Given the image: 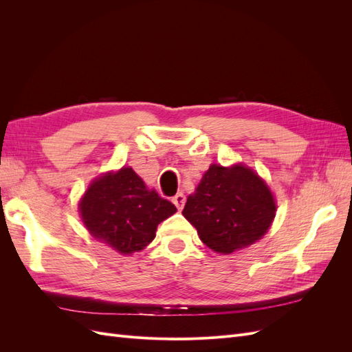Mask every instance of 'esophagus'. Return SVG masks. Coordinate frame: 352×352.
<instances>
[{"label": "esophagus", "instance_id": "34e87169", "mask_svg": "<svg viewBox=\"0 0 352 352\" xmlns=\"http://www.w3.org/2000/svg\"><path fill=\"white\" fill-rule=\"evenodd\" d=\"M172 201H173V204L177 207V210H182L184 206H185V195H184L182 192H177V194L172 198Z\"/></svg>", "mask_w": 352, "mask_h": 352}]
</instances>
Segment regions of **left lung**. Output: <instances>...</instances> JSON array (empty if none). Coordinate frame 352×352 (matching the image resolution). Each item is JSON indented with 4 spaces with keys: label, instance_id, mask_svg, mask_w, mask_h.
Returning a JSON list of instances; mask_svg holds the SVG:
<instances>
[{
    "label": "left lung",
    "instance_id": "1",
    "mask_svg": "<svg viewBox=\"0 0 352 352\" xmlns=\"http://www.w3.org/2000/svg\"><path fill=\"white\" fill-rule=\"evenodd\" d=\"M199 239L219 254H232L261 239L276 216L267 184L243 164H211L182 211Z\"/></svg>",
    "mask_w": 352,
    "mask_h": 352
}]
</instances>
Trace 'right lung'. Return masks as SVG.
I'll return each mask as SVG.
<instances>
[{"label": "right lung", "instance_id": "right-lung-1", "mask_svg": "<svg viewBox=\"0 0 352 352\" xmlns=\"http://www.w3.org/2000/svg\"><path fill=\"white\" fill-rule=\"evenodd\" d=\"M79 212L95 239L129 255L153 242L157 226L175 214L176 207L155 189H148L132 167H122L94 179L79 202Z\"/></svg>", "mask_w": 352, "mask_h": 352}]
</instances>
